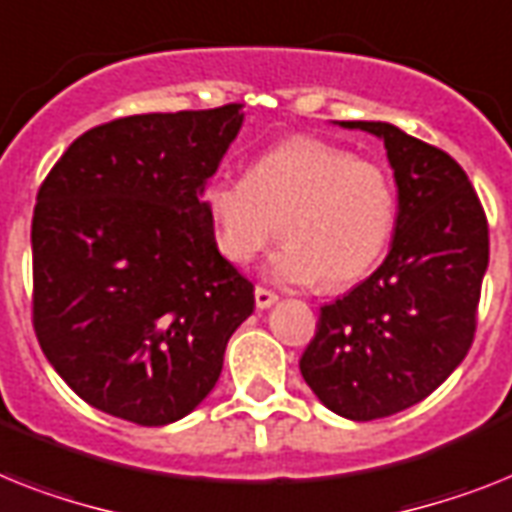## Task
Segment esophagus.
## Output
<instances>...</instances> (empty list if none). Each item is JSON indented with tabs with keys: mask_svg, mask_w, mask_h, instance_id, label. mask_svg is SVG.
I'll list each match as a JSON object with an SVG mask.
<instances>
[{
	"mask_svg": "<svg viewBox=\"0 0 512 512\" xmlns=\"http://www.w3.org/2000/svg\"><path fill=\"white\" fill-rule=\"evenodd\" d=\"M276 302H278V294L268 292V289H263V286H257V289H255L257 310H268V307L276 305Z\"/></svg>",
	"mask_w": 512,
	"mask_h": 512,
	"instance_id": "1",
	"label": "esophagus"
}]
</instances>
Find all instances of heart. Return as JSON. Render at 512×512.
<instances>
[{"label":"heart","mask_w":512,"mask_h":512,"mask_svg":"<svg viewBox=\"0 0 512 512\" xmlns=\"http://www.w3.org/2000/svg\"><path fill=\"white\" fill-rule=\"evenodd\" d=\"M215 247L249 265L281 220L284 247L265 265L273 281L342 289L363 278L392 242L397 194L378 162L310 136L257 157L247 178L213 176L202 186Z\"/></svg>","instance_id":"obj_1"}]
</instances>
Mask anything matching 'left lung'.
<instances>
[{
	"mask_svg": "<svg viewBox=\"0 0 512 512\" xmlns=\"http://www.w3.org/2000/svg\"><path fill=\"white\" fill-rule=\"evenodd\" d=\"M384 141L397 184L389 255L321 307L299 371L331 413L376 421L426 400L468 355L489 265V226L447 152L381 120H342Z\"/></svg>",
	"mask_w": 512,
	"mask_h": 512,
	"instance_id": "obj_1",
	"label": "left lung"
}]
</instances>
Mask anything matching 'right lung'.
<instances>
[{"instance_id":"add662e5","label":"right lung","mask_w":512,"mask_h":512,"mask_svg":"<svg viewBox=\"0 0 512 512\" xmlns=\"http://www.w3.org/2000/svg\"><path fill=\"white\" fill-rule=\"evenodd\" d=\"M239 110L112 120L78 136L41 184L33 328L62 381L102 413L139 426L189 415L255 310L202 207Z\"/></svg>"}]
</instances>
